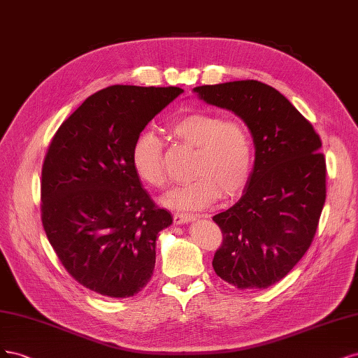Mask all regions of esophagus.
I'll return each mask as SVG.
<instances>
[{"instance_id": "1", "label": "esophagus", "mask_w": 358, "mask_h": 358, "mask_svg": "<svg viewBox=\"0 0 358 358\" xmlns=\"http://www.w3.org/2000/svg\"><path fill=\"white\" fill-rule=\"evenodd\" d=\"M196 218L193 214H186V213H177L174 214V223L176 224H184V223H190Z\"/></svg>"}]
</instances>
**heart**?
Here are the masks:
<instances>
[{
    "instance_id": "1",
    "label": "heart",
    "mask_w": 358,
    "mask_h": 358,
    "mask_svg": "<svg viewBox=\"0 0 358 358\" xmlns=\"http://www.w3.org/2000/svg\"><path fill=\"white\" fill-rule=\"evenodd\" d=\"M180 141L196 147L192 181L172 189L164 203L176 210H202L218 196L232 198L245 186L252 164V143L248 129L238 120H223L218 114L193 111L169 126ZM136 177L156 189L166 184L164 148L157 135L144 131L131 152Z\"/></svg>"
}]
</instances>
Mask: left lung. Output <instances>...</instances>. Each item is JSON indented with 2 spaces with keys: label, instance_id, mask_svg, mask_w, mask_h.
Listing matches in <instances>:
<instances>
[{
  "label": "left lung",
  "instance_id": "8db88e82",
  "mask_svg": "<svg viewBox=\"0 0 358 358\" xmlns=\"http://www.w3.org/2000/svg\"><path fill=\"white\" fill-rule=\"evenodd\" d=\"M210 106L247 124L255 165L241 199L213 220L223 244L213 268L236 288H268L303 257L326 202L321 140L293 103L257 80L194 87Z\"/></svg>",
  "mask_w": 358,
  "mask_h": 358
}]
</instances>
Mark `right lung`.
<instances>
[{
    "label": "right lung",
    "mask_w": 358,
    "mask_h": 358,
    "mask_svg": "<svg viewBox=\"0 0 358 358\" xmlns=\"http://www.w3.org/2000/svg\"><path fill=\"white\" fill-rule=\"evenodd\" d=\"M180 87L116 85L89 96L55 134L41 172V218L73 278L107 297H131L152 278L156 239L172 224L143 189L132 145Z\"/></svg>",
    "instance_id": "1"
}]
</instances>
